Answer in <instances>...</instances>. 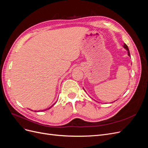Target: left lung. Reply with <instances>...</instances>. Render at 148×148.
<instances>
[{
  "label": "left lung",
  "instance_id": "8db88e82",
  "mask_svg": "<svg viewBox=\"0 0 148 148\" xmlns=\"http://www.w3.org/2000/svg\"><path fill=\"white\" fill-rule=\"evenodd\" d=\"M125 49H126V50L127 51V52H128V56H130V51H129V49H128V46H127V45L126 44H125L124 43V44H123V46Z\"/></svg>",
  "mask_w": 148,
  "mask_h": 148
}]
</instances>
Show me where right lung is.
<instances>
[{
	"mask_svg": "<svg viewBox=\"0 0 148 148\" xmlns=\"http://www.w3.org/2000/svg\"><path fill=\"white\" fill-rule=\"evenodd\" d=\"M54 104H53L52 106H51V107H49V108H48L47 109H50V108H51V107H52L53 105H54ZM47 110V109H45V110H41V111H45V110ZM32 111H33V110H32Z\"/></svg>",
	"mask_w": 148,
	"mask_h": 148,
	"instance_id": "obj_1",
	"label": "right lung"
}]
</instances>
